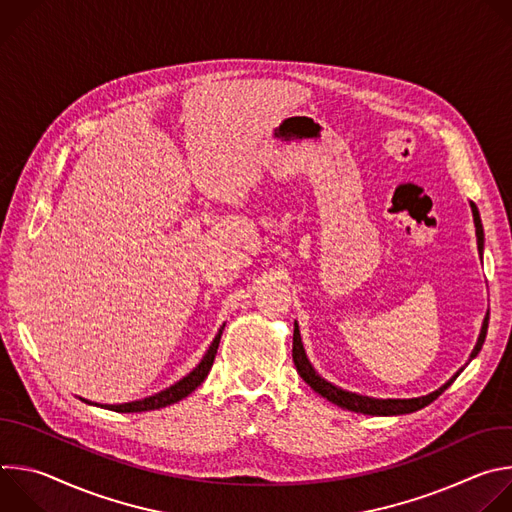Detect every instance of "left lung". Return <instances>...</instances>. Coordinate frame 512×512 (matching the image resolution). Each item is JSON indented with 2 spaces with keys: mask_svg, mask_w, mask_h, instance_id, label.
Instances as JSON below:
<instances>
[{
  "mask_svg": "<svg viewBox=\"0 0 512 512\" xmlns=\"http://www.w3.org/2000/svg\"><path fill=\"white\" fill-rule=\"evenodd\" d=\"M472 214H474V225H476V237H478V249L482 253L484 249V231H482V223H480V214L476 210V206L472 204ZM486 330H488V314L484 318V324H482V330H480V336H478V342L470 354V360L482 350V344L486 340ZM291 356H294V364L296 369L300 373V377L316 391L320 393L322 397H326L328 401H332L334 405L342 407V409H348V411H356V413H364V415H401V413H413L417 409H423L425 405H429L431 401H435L437 397H440L454 381L456 377L462 373V369L446 383L442 385L437 391L429 393V395H423V397H415V399H373V397H362V395H356V393H348L332 383H328L326 379H322L314 367L310 364L308 356H306V350H304V344H302V336H300V328H298V322L294 324V350H291Z\"/></svg>",
  "mask_w": 512,
  "mask_h": 512,
  "instance_id": "obj_1",
  "label": "left lung"
}]
</instances>
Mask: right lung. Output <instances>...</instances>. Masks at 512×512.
<instances>
[{"mask_svg":"<svg viewBox=\"0 0 512 512\" xmlns=\"http://www.w3.org/2000/svg\"><path fill=\"white\" fill-rule=\"evenodd\" d=\"M223 330H225V324L223 328L218 330V334L214 336L212 344L208 346L206 354L202 356V360L198 362V367L186 375L184 379H180L178 383H174L172 387L152 395V397H145V399H139V401H131V403H121V405H99V407H105V409H111V411H117V413H139V411H152V409H160V407H168L172 403H178L182 401L184 397H188L208 375L212 362H214V356H216V350H218V342H221V336H223Z\"/></svg>","mask_w":512,"mask_h":512,"instance_id":"1","label":"right lung"}]
</instances>
